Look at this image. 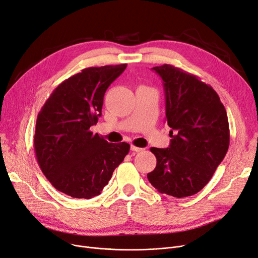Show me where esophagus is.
I'll list each match as a JSON object with an SVG mask.
<instances>
[{
	"label": "esophagus",
	"mask_w": 258,
	"mask_h": 258,
	"mask_svg": "<svg viewBox=\"0 0 258 258\" xmlns=\"http://www.w3.org/2000/svg\"><path fill=\"white\" fill-rule=\"evenodd\" d=\"M130 149H131L132 152H140V151L143 150V148H140V147H137V146H133V145H131Z\"/></svg>",
	"instance_id": "1"
}]
</instances>
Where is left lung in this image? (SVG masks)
<instances>
[{"label": "left lung", "instance_id": "left-lung-1", "mask_svg": "<svg viewBox=\"0 0 258 258\" xmlns=\"http://www.w3.org/2000/svg\"><path fill=\"white\" fill-rule=\"evenodd\" d=\"M163 80L168 148L151 147L157 166L147 174L159 192L184 198L212 179L230 145L229 120L218 94L197 76L170 64L152 68Z\"/></svg>", "mask_w": 258, "mask_h": 258}]
</instances>
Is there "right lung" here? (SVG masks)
<instances>
[{
  "mask_svg": "<svg viewBox=\"0 0 258 258\" xmlns=\"http://www.w3.org/2000/svg\"><path fill=\"white\" fill-rule=\"evenodd\" d=\"M127 64L92 67L66 79L39 112L34 147L46 179L78 199L99 195L128 154L130 145L108 143L90 128L101 115L109 86Z\"/></svg>",
  "mask_w": 258,
  "mask_h": 258,
  "instance_id": "right-lung-1",
  "label": "right lung"
}]
</instances>
